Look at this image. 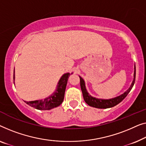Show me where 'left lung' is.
Segmentation results:
<instances>
[{
	"instance_id": "8db88e82",
	"label": "left lung",
	"mask_w": 146,
	"mask_h": 146,
	"mask_svg": "<svg viewBox=\"0 0 146 146\" xmlns=\"http://www.w3.org/2000/svg\"><path fill=\"white\" fill-rule=\"evenodd\" d=\"M80 78V85H81V89L83 93V96L84 98V100L86 103L90 106L92 107L96 108H112L113 106L117 105V104L122 102L123 100L126 98V96L128 95V94L130 93L131 89H132L133 86L134 85L135 83V65H134V79L132 82L130 87L129 89L125 91L124 93L120 94L116 97L109 98V99H102V98H98L94 96H92L91 94L88 93L87 89H86L85 83L84 79L82 78L81 76H79Z\"/></svg>"
}]
</instances>
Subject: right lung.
<instances>
[{
	"mask_svg": "<svg viewBox=\"0 0 146 146\" xmlns=\"http://www.w3.org/2000/svg\"><path fill=\"white\" fill-rule=\"evenodd\" d=\"M73 73H64L61 76L57 83V87L53 93L44 99L36 100L34 101H24L26 104L38 110H47L57 107L62 103L64 99L65 91L69 77ZM15 79V74L14 71V81Z\"/></svg>",
	"mask_w": 146,
	"mask_h": 146,
	"instance_id": "add662e5",
	"label": "right lung"
}]
</instances>
